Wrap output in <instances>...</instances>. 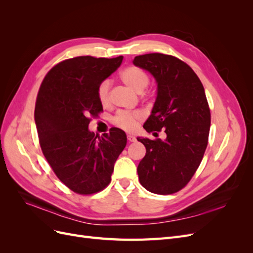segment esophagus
<instances>
[{"mask_svg":"<svg viewBox=\"0 0 253 253\" xmlns=\"http://www.w3.org/2000/svg\"><path fill=\"white\" fill-rule=\"evenodd\" d=\"M127 140H128V142H135L136 138L132 135H127Z\"/></svg>","mask_w":253,"mask_h":253,"instance_id":"obj_1","label":"esophagus"}]
</instances>
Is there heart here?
Returning a JSON list of instances; mask_svg holds the SVG:
<instances>
[{
	"instance_id": "1",
	"label": "heart",
	"mask_w": 253,
	"mask_h": 253,
	"mask_svg": "<svg viewBox=\"0 0 253 253\" xmlns=\"http://www.w3.org/2000/svg\"><path fill=\"white\" fill-rule=\"evenodd\" d=\"M119 78L127 87L132 88L136 93H141L150 83L149 75L142 68L135 65H129L122 70ZM110 88L109 80H103L97 87V98L102 106L110 104ZM143 118L144 116L140 111L119 112L115 115L113 124L126 132H133Z\"/></svg>"
}]
</instances>
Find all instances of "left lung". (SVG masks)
Returning a JSON list of instances; mask_svg holds the SVG:
<instances>
[{
	"instance_id": "1",
	"label": "left lung",
	"mask_w": 253,
	"mask_h": 253,
	"mask_svg": "<svg viewBox=\"0 0 253 253\" xmlns=\"http://www.w3.org/2000/svg\"><path fill=\"white\" fill-rule=\"evenodd\" d=\"M134 64L157 81V98L143 128L164 131L166 140L137 138L145 156L137 168L143 188L168 195L185 188L200 167L208 145L211 114L203 83L186 62L165 53L137 56Z\"/></svg>"
}]
</instances>
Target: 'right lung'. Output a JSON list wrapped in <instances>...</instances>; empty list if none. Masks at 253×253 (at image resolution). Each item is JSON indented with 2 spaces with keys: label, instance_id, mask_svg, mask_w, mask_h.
I'll use <instances>...</instances> for the list:
<instances>
[{
  "label": "right lung",
  "instance_id": "add662e5",
  "mask_svg": "<svg viewBox=\"0 0 253 253\" xmlns=\"http://www.w3.org/2000/svg\"><path fill=\"white\" fill-rule=\"evenodd\" d=\"M124 57L80 56L61 61L45 76L35 108L40 147L53 173L73 192L90 195L111 182L114 164L126 144L118 127L101 137L88 125L103 112L97 87Z\"/></svg>",
  "mask_w": 253,
  "mask_h": 253
}]
</instances>
